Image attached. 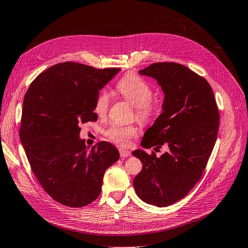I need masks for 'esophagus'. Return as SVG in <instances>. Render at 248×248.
I'll return each instance as SVG.
<instances>
[{
	"label": "esophagus",
	"instance_id": "1",
	"mask_svg": "<svg viewBox=\"0 0 248 248\" xmlns=\"http://www.w3.org/2000/svg\"><path fill=\"white\" fill-rule=\"evenodd\" d=\"M119 154H121V157H122V158H124V157H126V156L131 155L130 150L124 149V148H121V149H119Z\"/></svg>",
	"mask_w": 248,
	"mask_h": 248
}]
</instances>
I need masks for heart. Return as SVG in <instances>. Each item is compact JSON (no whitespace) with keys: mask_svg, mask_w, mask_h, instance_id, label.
Wrapping results in <instances>:
<instances>
[{"mask_svg":"<svg viewBox=\"0 0 248 248\" xmlns=\"http://www.w3.org/2000/svg\"><path fill=\"white\" fill-rule=\"evenodd\" d=\"M117 92L122 97L135 106V116L142 124H147L156 113V103L151 100L153 89L144 79L136 74H127L116 85ZM110 103V95L106 90H102L94 101V112L98 116L107 113ZM104 135L110 141L118 145L126 146L132 138L137 135L135 125H123L113 124L104 131Z\"/></svg>","mask_w":248,"mask_h":248,"instance_id":"1","label":"heart"}]
</instances>
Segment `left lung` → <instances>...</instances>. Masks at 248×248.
Wrapping results in <instances>:
<instances>
[{"label": "left lung", "instance_id": "left-lung-1", "mask_svg": "<svg viewBox=\"0 0 248 248\" xmlns=\"http://www.w3.org/2000/svg\"><path fill=\"white\" fill-rule=\"evenodd\" d=\"M139 73L155 78L165 93L163 112L141 146L169 150L159 157L154 151H133L143 164L134 188L142 201L166 207L185 198L201 179L217 138L218 108L206 79L180 63L154 62Z\"/></svg>", "mask_w": 248, "mask_h": 248}]
</instances>
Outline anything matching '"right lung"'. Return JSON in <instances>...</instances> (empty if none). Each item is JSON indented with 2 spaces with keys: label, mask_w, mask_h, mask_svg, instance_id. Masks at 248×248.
I'll list each match as a JSON object with an SVG mask.
<instances>
[{
  "label": "right lung",
  "mask_w": 248,
  "mask_h": 248,
  "mask_svg": "<svg viewBox=\"0 0 248 248\" xmlns=\"http://www.w3.org/2000/svg\"><path fill=\"white\" fill-rule=\"evenodd\" d=\"M121 69H94L73 62L54 65L36 77L22 104L19 136L31 171L55 201L77 208L99 197L105 171L119 158L101 141L89 149L81 124L97 122L99 92Z\"/></svg>",
  "instance_id": "add662e5"
}]
</instances>
